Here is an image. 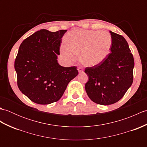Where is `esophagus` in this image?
Segmentation results:
<instances>
[{"label": "esophagus", "instance_id": "34e87169", "mask_svg": "<svg viewBox=\"0 0 147 147\" xmlns=\"http://www.w3.org/2000/svg\"><path fill=\"white\" fill-rule=\"evenodd\" d=\"M78 71L79 73H81V72H83V68H82V67H78Z\"/></svg>", "mask_w": 147, "mask_h": 147}]
</instances>
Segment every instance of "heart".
<instances>
[{
  "mask_svg": "<svg viewBox=\"0 0 147 147\" xmlns=\"http://www.w3.org/2000/svg\"><path fill=\"white\" fill-rule=\"evenodd\" d=\"M61 52L68 61H73L81 52V60L86 65H98L107 57L112 46V37L107 32L74 30L66 36Z\"/></svg>",
  "mask_w": 147,
  "mask_h": 147,
  "instance_id": "b5f03b06",
  "label": "heart"
}]
</instances>
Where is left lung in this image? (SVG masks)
<instances>
[{
	"mask_svg": "<svg viewBox=\"0 0 147 147\" xmlns=\"http://www.w3.org/2000/svg\"><path fill=\"white\" fill-rule=\"evenodd\" d=\"M111 52L104 61L85 73L88 81L85 90L89 98L100 105L113 104L121 100L131 86L135 65L128 43L123 36L110 31Z\"/></svg>",
	"mask_w": 147,
	"mask_h": 147,
	"instance_id": "8db88e82",
	"label": "left lung"
}]
</instances>
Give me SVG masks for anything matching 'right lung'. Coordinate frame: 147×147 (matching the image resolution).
<instances>
[{"label":"right lung","mask_w":147,"mask_h":147,"mask_svg":"<svg viewBox=\"0 0 147 147\" xmlns=\"http://www.w3.org/2000/svg\"><path fill=\"white\" fill-rule=\"evenodd\" d=\"M65 32L40 30L23 40L19 48L14 62L18 88L36 104L58 101L68 83L78 74L76 67H63L57 62Z\"/></svg>","instance_id":"1"}]
</instances>
